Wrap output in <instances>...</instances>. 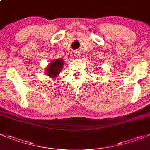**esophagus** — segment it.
<instances>
[{"label": "esophagus", "instance_id": "obj_1", "mask_svg": "<svg viewBox=\"0 0 150 150\" xmlns=\"http://www.w3.org/2000/svg\"><path fill=\"white\" fill-rule=\"evenodd\" d=\"M75 55L76 56V57H79L81 54H80V52H75Z\"/></svg>", "mask_w": 150, "mask_h": 150}]
</instances>
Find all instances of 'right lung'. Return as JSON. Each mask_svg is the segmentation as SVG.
I'll list each match as a JSON object with an SVG mask.
<instances>
[{"label":"right lung","mask_w":150,"mask_h":150,"mask_svg":"<svg viewBox=\"0 0 150 150\" xmlns=\"http://www.w3.org/2000/svg\"><path fill=\"white\" fill-rule=\"evenodd\" d=\"M64 65V62L62 60L57 59L53 61L50 64L47 69V75L50 77H55L58 75L60 71L61 70L62 66Z\"/></svg>","instance_id":"add662e5"}]
</instances>
